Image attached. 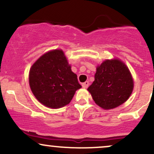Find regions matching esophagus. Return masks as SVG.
<instances>
[{"mask_svg": "<svg viewBox=\"0 0 154 154\" xmlns=\"http://www.w3.org/2000/svg\"><path fill=\"white\" fill-rule=\"evenodd\" d=\"M88 85H89V82H88V81H86V82L82 83V87L84 88H87L88 87Z\"/></svg>", "mask_w": 154, "mask_h": 154, "instance_id": "obj_1", "label": "esophagus"}]
</instances>
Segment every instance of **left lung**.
<instances>
[{
  "mask_svg": "<svg viewBox=\"0 0 154 154\" xmlns=\"http://www.w3.org/2000/svg\"><path fill=\"white\" fill-rule=\"evenodd\" d=\"M134 83L128 66L119 59L106 60L96 69L95 80L88 88L97 105L111 109L125 103Z\"/></svg>",
  "mask_w": 154,
  "mask_h": 154,
  "instance_id": "8db88e82",
  "label": "left lung"
}]
</instances>
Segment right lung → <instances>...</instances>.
Here are the masks:
<instances>
[{"instance_id":"1","label":"right lung","mask_w":154,"mask_h":154,"mask_svg":"<svg viewBox=\"0 0 154 154\" xmlns=\"http://www.w3.org/2000/svg\"><path fill=\"white\" fill-rule=\"evenodd\" d=\"M29 82L38 101L51 109L69 103L76 91L82 87L61 50L40 56L29 70Z\"/></svg>"}]
</instances>
